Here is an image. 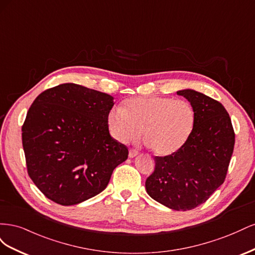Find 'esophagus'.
<instances>
[{
    "instance_id": "esophagus-1",
    "label": "esophagus",
    "mask_w": 255,
    "mask_h": 255,
    "mask_svg": "<svg viewBox=\"0 0 255 255\" xmlns=\"http://www.w3.org/2000/svg\"><path fill=\"white\" fill-rule=\"evenodd\" d=\"M138 152L136 149H129V153H128V156L129 157H135L136 155H138Z\"/></svg>"
}]
</instances>
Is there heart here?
<instances>
[{
	"label": "heart",
	"mask_w": 255,
	"mask_h": 255,
	"mask_svg": "<svg viewBox=\"0 0 255 255\" xmlns=\"http://www.w3.org/2000/svg\"><path fill=\"white\" fill-rule=\"evenodd\" d=\"M195 120V111L187 101L164 97L128 99L107 117L111 134L118 141H135L143 129L144 140L158 155L179 150L194 129Z\"/></svg>",
	"instance_id": "1"
}]
</instances>
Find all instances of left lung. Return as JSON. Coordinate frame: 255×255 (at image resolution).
Listing matches in <instances>:
<instances>
[{"label":"left lung","mask_w":255,"mask_h":255,"mask_svg":"<svg viewBox=\"0 0 255 255\" xmlns=\"http://www.w3.org/2000/svg\"><path fill=\"white\" fill-rule=\"evenodd\" d=\"M195 111L194 129L179 150L154 156L155 168L145 180L149 196L175 211L204 203L225 182L232 157L235 133L223 105L191 89L176 92Z\"/></svg>","instance_id":"1"}]
</instances>
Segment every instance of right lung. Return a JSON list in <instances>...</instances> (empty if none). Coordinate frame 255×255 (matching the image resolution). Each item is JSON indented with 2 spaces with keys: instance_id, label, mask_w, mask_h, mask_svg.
Instances as JSON below:
<instances>
[{
  "instance_id": "right-lung-1",
  "label": "right lung",
  "mask_w": 255,
  "mask_h": 255,
  "mask_svg": "<svg viewBox=\"0 0 255 255\" xmlns=\"http://www.w3.org/2000/svg\"><path fill=\"white\" fill-rule=\"evenodd\" d=\"M114 98L73 83L38 96L22 126L27 173L48 199L74 205L97 196L128 155L107 117Z\"/></svg>"
}]
</instances>
